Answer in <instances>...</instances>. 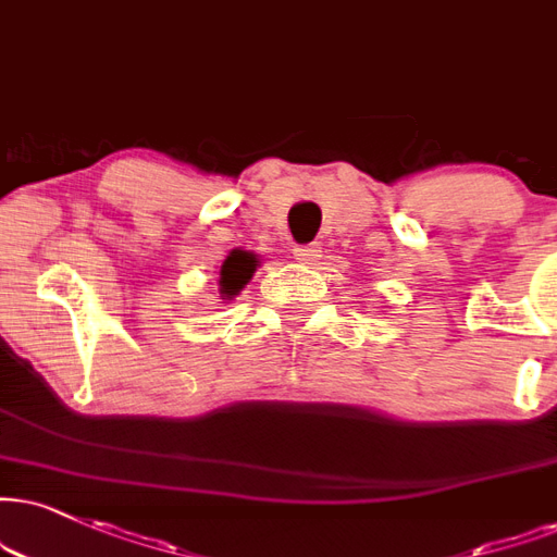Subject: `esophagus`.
Here are the masks:
<instances>
[{"mask_svg":"<svg viewBox=\"0 0 557 557\" xmlns=\"http://www.w3.org/2000/svg\"><path fill=\"white\" fill-rule=\"evenodd\" d=\"M320 245L318 243H310V245H297L294 247V258L299 260V263H307V265H314V260L320 258Z\"/></svg>","mask_w":557,"mask_h":557,"instance_id":"obj_1","label":"esophagus"}]
</instances>
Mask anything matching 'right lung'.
<instances>
[{
	"label": "right lung",
	"instance_id": "right-lung-1",
	"mask_svg": "<svg viewBox=\"0 0 557 557\" xmlns=\"http://www.w3.org/2000/svg\"><path fill=\"white\" fill-rule=\"evenodd\" d=\"M256 265L258 260L256 256H250V252L245 250H235L230 258L224 260L222 271H219V286H222V297L232 299L235 294L243 289L247 281L252 278V273H256Z\"/></svg>",
	"mask_w": 557,
	"mask_h": 557
}]
</instances>
